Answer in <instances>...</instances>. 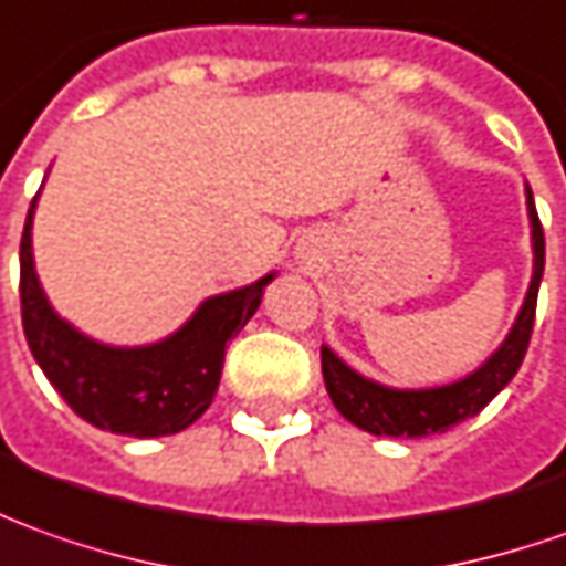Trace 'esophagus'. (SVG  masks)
<instances>
[{
    "instance_id": "34e87169",
    "label": "esophagus",
    "mask_w": 566,
    "mask_h": 566,
    "mask_svg": "<svg viewBox=\"0 0 566 566\" xmlns=\"http://www.w3.org/2000/svg\"><path fill=\"white\" fill-rule=\"evenodd\" d=\"M313 244H303V248H297V260L300 263H310L313 260Z\"/></svg>"
}]
</instances>
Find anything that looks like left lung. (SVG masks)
<instances>
[{
  "mask_svg": "<svg viewBox=\"0 0 566 566\" xmlns=\"http://www.w3.org/2000/svg\"><path fill=\"white\" fill-rule=\"evenodd\" d=\"M526 195V219H530V248H533V275L521 303V313L505 334V340L468 371L464 378L449 380L440 387H387L380 380H371L349 368L328 344H322V375L328 396L337 406V412L356 428L368 430L375 437H430L455 428L464 418H474L495 394L505 390L517 368L524 363L526 344L533 334V315H536V297H539L542 269H545V234H542L539 217L533 191Z\"/></svg>",
  "mask_w": 566,
  "mask_h": 566,
  "instance_id": "obj_1",
  "label": "left lung"
}]
</instances>
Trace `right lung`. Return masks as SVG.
<instances>
[{
    "label": "right lung",
    "instance_id": "1",
    "mask_svg": "<svg viewBox=\"0 0 566 566\" xmlns=\"http://www.w3.org/2000/svg\"><path fill=\"white\" fill-rule=\"evenodd\" d=\"M42 191V188H40ZM33 198L21 238V315L33 359L80 418L126 437H170L195 424L213 402L226 344L263 303L279 272L201 300L167 337L142 347H114L83 334L42 291L33 260Z\"/></svg>",
    "mask_w": 566,
    "mask_h": 566
}]
</instances>
